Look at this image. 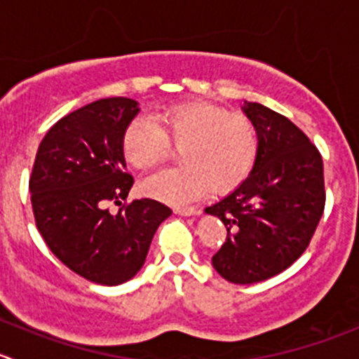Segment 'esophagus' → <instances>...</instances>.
Returning <instances> with one entry per match:
<instances>
[{"mask_svg":"<svg viewBox=\"0 0 359 359\" xmlns=\"http://www.w3.org/2000/svg\"><path fill=\"white\" fill-rule=\"evenodd\" d=\"M173 212L179 215H196L198 214L196 208H193V207H177V208H173Z\"/></svg>","mask_w":359,"mask_h":359,"instance_id":"1","label":"esophagus"}]
</instances>
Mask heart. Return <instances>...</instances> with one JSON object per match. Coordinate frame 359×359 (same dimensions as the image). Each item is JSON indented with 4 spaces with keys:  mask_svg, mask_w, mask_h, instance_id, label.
Listing matches in <instances>:
<instances>
[{
    "mask_svg": "<svg viewBox=\"0 0 359 359\" xmlns=\"http://www.w3.org/2000/svg\"><path fill=\"white\" fill-rule=\"evenodd\" d=\"M180 151L184 166L154 173L142 191L170 205H186L208 189L228 194L242 186L259 156V133L243 114L212 103L170 107L152 119L140 117L123 135V156L133 168L149 170Z\"/></svg>",
    "mask_w": 359,
    "mask_h": 359,
    "instance_id": "b5f03b06",
    "label": "heart"
}]
</instances>
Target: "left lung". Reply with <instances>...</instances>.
<instances>
[{"mask_svg": "<svg viewBox=\"0 0 359 359\" xmlns=\"http://www.w3.org/2000/svg\"><path fill=\"white\" fill-rule=\"evenodd\" d=\"M259 133V156L249 179L207 214L228 229L212 256L221 277L254 284L284 272L311 243L325 212L323 158L287 117L259 105L242 107Z\"/></svg>", "mask_w": 359, "mask_h": 359, "instance_id": "left-lung-1", "label": "left lung"}]
</instances>
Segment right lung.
Masks as SVG:
<instances>
[{
  "instance_id": "add662e5",
  "label": "right lung",
  "mask_w": 359,
  "mask_h": 359,
  "mask_svg": "<svg viewBox=\"0 0 359 359\" xmlns=\"http://www.w3.org/2000/svg\"><path fill=\"white\" fill-rule=\"evenodd\" d=\"M130 98L93 102L59 119L41 140L29 177L34 221L48 249L83 279L117 286L145 263L172 210L151 198L126 201L123 135L138 114ZM121 204L117 215L108 203Z\"/></svg>"
}]
</instances>
